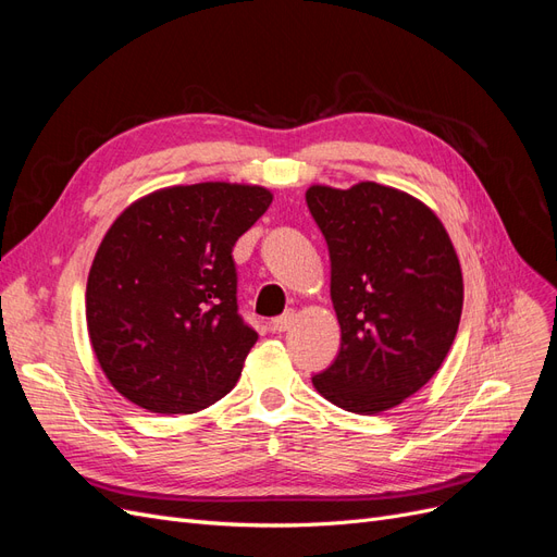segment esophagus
Masks as SVG:
<instances>
[{
	"mask_svg": "<svg viewBox=\"0 0 557 557\" xmlns=\"http://www.w3.org/2000/svg\"><path fill=\"white\" fill-rule=\"evenodd\" d=\"M295 320H297V313H295V311H285L283 315H278V318L272 320V330H274V332H288V330L295 325Z\"/></svg>",
	"mask_w": 557,
	"mask_h": 557,
	"instance_id": "obj_1",
	"label": "esophagus"
}]
</instances>
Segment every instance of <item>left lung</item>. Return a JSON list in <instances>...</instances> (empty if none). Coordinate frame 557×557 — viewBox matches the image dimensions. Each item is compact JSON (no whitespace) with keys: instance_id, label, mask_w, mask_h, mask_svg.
I'll list each match as a JSON object with an SVG mask.
<instances>
[{"instance_id":"obj_1","label":"left lung","mask_w":557,"mask_h":557,"mask_svg":"<svg viewBox=\"0 0 557 557\" xmlns=\"http://www.w3.org/2000/svg\"><path fill=\"white\" fill-rule=\"evenodd\" d=\"M307 205L330 248L342 327L339 356L313 387L350 413L395 409L440 372L458 334V252L425 201L391 185L313 183Z\"/></svg>"}]
</instances>
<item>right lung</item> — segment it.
<instances>
[{
    "label": "right lung",
    "mask_w": 557,
    "mask_h": 557,
    "mask_svg": "<svg viewBox=\"0 0 557 557\" xmlns=\"http://www.w3.org/2000/svg\"><path fill=\"white\" fill-rule=\"evenodd\" d=\"M250 183L170 185L139 197L99 244L86 285L95 358L150 413H195L237 385L258 342L237 313L232 248L272 205Z\"/></svg>",
    "instance_id": "1"
}]
</instances>
